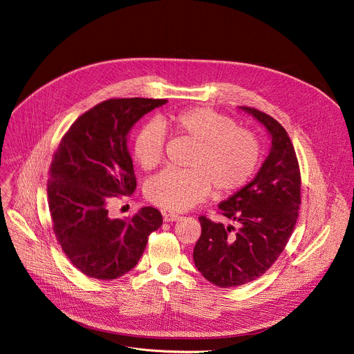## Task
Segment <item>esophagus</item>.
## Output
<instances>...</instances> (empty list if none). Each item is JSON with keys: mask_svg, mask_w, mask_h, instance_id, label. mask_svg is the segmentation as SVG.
Returning a JSON list of instances; mask_svg holds the SVG:
<instances>
[{"mask_svg": "<svg viewBox=\"0 0 354 354\" xmlns=\"http://www.w3.org/2000/svg\"><path fill=\"white\" fill-rule=\"evenodd\" d=\"M180 218V216L175 214V213H164V221L165 223H174L178 221Z\"/></svg>", "mask_w": 354, "mask_h": 354, "instance_id": "34e87169", "label": "esophagus"}]
</instances>
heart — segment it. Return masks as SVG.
Segmentation results:
<instances>
[{
    "label": "heart",
    "mask_w": 354,
    "mask_h": 354,
    "mask_svg": "<svg viewBox=\"0 0 354 354\" xmlns=\"http://www.w3.org/2000/svg\"><path fill=\"white\" fill-rule=\"evenodd\" d=\"M164 133L193 145L189 171H164L147 185L148 200L164 210L186 212L205 200L212 187L217 196L236 192L258 167L261 149L254 133L209 108H192L161 115L157 123L141 127L134 157L144 171L160 165Z\"/></svg>",
    "instance_id": "heart-1"
}]
</instances>
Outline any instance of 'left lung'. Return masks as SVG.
Returning a JSON list of instances; mask_svg holds the SVG:
<instances>
[{
  "label": "left lung",
  "instance_id": "8db88e82",
  "mask_svg": "<svg viewBox=\"0 0 354 354\" xmlns=\"http://www.w3.org/2000/svg\"><path fill=\"white\" fill-rule=\"evenodd\" d=\"M239 111L266 129L272 145L255 178L218 205L235 227L198 217L201 235L193 250L194 265L203 277L224 288L257 280L276 262L301 205L299 168L287 131L258 109Z\"/></svg>",
  "mask_w": 354,
  "mask_h": 354
}]
</instances>
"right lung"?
I'll return each instance as SVG.
<instances>
[{
	"instance_id": "1",
	"label": "right lung",
	"mask_w": 354,
	"mask_h": 354,
	"mask_svg": "<svg viewBox=\"0 0 354 354\" xmlns=\"http://www.w3.org/2000/svg\"><path fill=\"white\" fill-rule=\"evenodd\" d=\"M167 99H109L80 116L63 137L47 186L53 230L64 254L84 274L112 280L140 261L149 234L162 224L154 207L112 218L113 197L136 189L127 140L131 127Z\"/></svg>"
}]
</instances>
